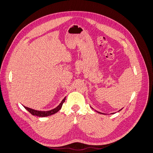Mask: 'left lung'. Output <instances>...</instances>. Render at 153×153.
I'll list each match as a JSON object with an SVG mask.
<instances>
[{"label":"left lung","instance_id":"left-lung-1","mask_svg":"<svg viewBox=\"0 0 153 153\" xmlns=\"http://www.w3.org/2000/svg\"><path fill=\"white\" fill-rule=\"evenodd\" d=\"M120 111V110H119ZM96 112H98V113H99V114H103V113H101V112H98V111H96ZM114 114V113H113Z\"/></svg>","mask_w":153,"mask_h":153}]
</instances>
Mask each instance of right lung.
<instances>
[{"label": "right lung", "instance_id": "obj_1", "mask_svg": "<svg viewBox=\"0 0 153 153\" xmlns=\"http://www.w3.org/2000/svg\"><path fill=\"white\" fill-rule=\"evenodd\" d=\"M65 100H66V98H64L63 99V100L61 101V103L59 104V105L58 106H57L55 108L49 110V111H38V110H36L32 109V108H30L28 107H26V106H24V108L27 110H28L29 112L33 115H36V116H38V117H47V116H49V115H53L55 113H57L58 111L61 110L63 103H64V101H65Z\"/></svg>", "mask_w": 153, "mask_h": 153}]
</instances>
